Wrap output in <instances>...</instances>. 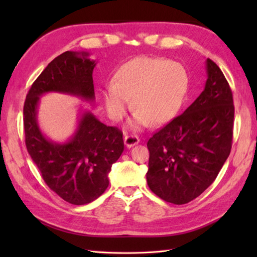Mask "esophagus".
Instances as JSON below:
<instances>
[{"mask_svg":"<svg viewBox=\"0 0 257 257\" xmlns=\"http://www.w3.org/2000/svg\"><path fill=\"white\" fill-rule=\"evenodd\" d=\"M138 143H139V138L137 136H135V135H125L124 136V145L127 146L128 149L137 145Z\"/></svg>","mask_w":257,"mask_h":257,"instance_id":"esophagus-1","label":"esophagus"}]
</instances>
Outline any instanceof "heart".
<instances>
[{
  "mask_svg": "<svg viewBox=\"0 0 257 257\" xmlns=\"http://www.w3.org/2000/svg\"><path fill=\"white\" fill-rule=\"evenodd\" d=\"M189 78L178 62L138 56L116 71L113 85L103 92V102L112 120L122 119L130 106L136 108L130 127L139 129L171 121L185 102Z\"/></svg>",
  "mask_w": 257,
  "mask_h": 257,
  "instance_id": "1",
  "label": "heart"
}]
</instances>
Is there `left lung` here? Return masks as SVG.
I'll list each match as a JSON object with an SVG mask.
<instances>
[{
    "label": "left lung",
    "instance_id": "left-lung-1",
    "mask_svg": "<svg viewBox=\"0 0 257 257\" xmlns=\"http://www.w3.org/2000/svg\"><path fill=\"white\" fill-rule=\"evenodd\" d=\"M206 73L201 95L147 142V185L156 196L177 205L193 201L212 185L231 151V89L210 59Z\"/></svg>",
    "mask_w": 257,
    "mask_h": 257
}]
</instances>
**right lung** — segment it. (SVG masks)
Instances as JSON below:
<instances>
[{
    "mask_svg": "<svg viewBox=\"0 0 257 257\" xmlns=\"http://www.w3.org/2000/svg\"><path fill=\"white\" fill-rule=\"evenodd\" d=\"M88 56V52L73 51L56 56L34 81L24 105L25 142L30 158L45 184L73 205L88 204L105 191L112 164L123 152L122 133L84 111L72 136L66 143H55L42 133L37 108L40 97L52 92L94 101L96 61Z\"/></svg>",
    "mask_w": 257,
    "mask_h": 257,
    "instance_id": "obj_1",
    "label": "right lung"
}]
</instances>
